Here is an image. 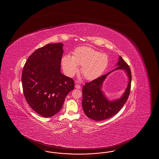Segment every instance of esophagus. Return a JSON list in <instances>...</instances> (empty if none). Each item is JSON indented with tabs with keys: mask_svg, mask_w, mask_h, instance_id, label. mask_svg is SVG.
I'll return each instance as SVG.
<instances>
[{
	"mask_svg": "<svg viewBox=\"0 0 159 159\" xmlns=\"http://www.w3.org/2000/svg\"><path fill=\"white\" fill-rule=\"evenodd\" d=\"M75 88H76V89H81V86L80 85V84H75Z\"/></svg>",
	"mask_w": 159,
	"mask_h": 159,
	"instance_id": "obj_1",
	"label": "esophagus"
}]
</instances>
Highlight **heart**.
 <instances>
[{
	"label": "heart",
	"instance_id": "heart-1",
	"mask_svg": "<svg viewBox=\"0 0 159 159\" xmlns=\"http://www.w3.org/2000/svg\"><path fill=\"white\" fill-rule=\"evenodd\" d=\"M61 64L68 76L74 75L81 66V71L84 78L94 80L98 78L107 67L108 58L105 53H100L91 48L81 47L75 49L72 56L66 55L62 58Z\"/></svg>",
	"mask_w": 159,
	"mask_h": 159
}]
</instances>
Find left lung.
Instances as JSON below:
<instances>
[{
    "instance_id": "8db88e82",
    "label": "left lung",
    "mask_w": 159,
    "mask_h": 159,
    "mask_svg": "<svg viewBox=\"0 0 159 159\" xmlns=\"http://www.w3.org/2000/svg\"><path fill=\"white\" fill-rule=\"evenodd\" d=\"M114 70L107 74L103 75L83 86L82 90V108L84 114L89 118L96 121L103 120L116 115L125 105L129 98L131 84V72L129 65L120 56ZM124 70L129 77V83L124 94L120 98L110 101L101 90V86L105 79L112 71L116 70Z\"/></svg>"
}]
</instances>
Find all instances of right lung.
<instances>
[{"label":"right lung","mask_w":159,"mask_h":159,"mask_svg":"<svg viewBox=\"0 0 159 159\" xmlns=\"http://www.w3.org/2000/svg\"><path fill=\"white\" fill-rule=\"evenodd\" d=\"M63 44H47L27 59L21 75L24 97L38 114L52 117L60 111L68 93L75 88L73 79L62 75Z\"/></svg>","instance_id":"1"}]
</instances>
